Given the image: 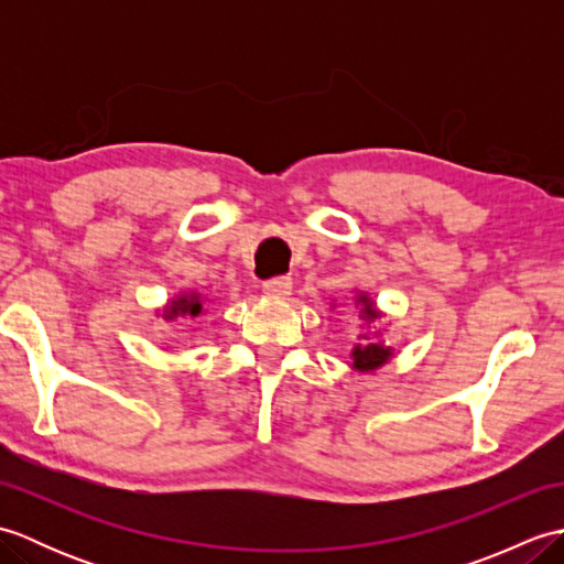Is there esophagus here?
<instances>
[{
  "instance_id": "34e87169",
  "label": "esophagus",
  "mask_w": 564,
  "mask_h": 564,
  "mask_svg": "<svg viewBox=\"0 0 564 564\" xmlns=\"http://www.w3.org/2000/svg\"><path fill=\"white\" fill-rule=\"evenodd\" d=\"M291 289H293L291 275H275V279L263 281V285H261L263 295L275 297V301H283V297H289V295H291Z\"/></svg>"
}]
</instances>
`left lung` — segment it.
Instances as JSON below:
<instances>
[{"instance_id":"1","label":"left lung","mask_w":564,"mask_h":564,"mask_svg":"<svg viewBox=\"0 0 564 564\" xmlns=\"http://www.w3.org/2000/svg\"><path fill=\"white\" fill-rule=\"evenodd\" d=\"M356 307H358V317H361L366 325L382 317L376 303L368 297V293H356ZM378 337L380 332L361 334V337H358L361 341L351 349V370H356V373H373V370L382 368L392 358V346H386Z\"/></svg>"}]
</instances>
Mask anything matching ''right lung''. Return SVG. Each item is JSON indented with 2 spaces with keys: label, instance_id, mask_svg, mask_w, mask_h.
<instances>
[{
  "label": "right lung",
  "instance_id": "obj_1",
  "mask_svg": "<svg viewBox=\"0 0 564 564\" xmlns=\"http://www.w3.org/2000/svg\"><path fill=\"white\" fill-rule=\"evenodd\" d=\"M203 310H206V297L196 291H188L176 295L174 301H170L162 310V319L172 322L176 317H198L203 315Z\"/></svg>",
  "mask_w": 564,
  "mask_h": 564
}]
</instances>
